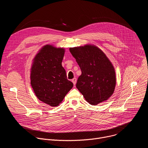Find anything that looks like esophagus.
<instances>
[{
  "instance_id": "obj_1",
  "label": "esophagus",
  "mask_w": 148,
  "mask_h": 148,
  "mask_svg": "<svg viewBox=\"0 0 148 148\" xmlns=\"http://www.w3.org/2000/svg\"><path fill=\"white\" fill-rule=\"evenodd\" d=\"M71 81L73 82V84H74V85L75 86V84H76V82H77V78H74L71 80Z\"/></svg>"
}]
</instances>
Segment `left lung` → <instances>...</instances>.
<instances>
[{
	"mask_svg": "<svg viewBox=\"0 0 148 148\" xmlns=\"http://www.w3.org/2000/svg\"><path fill=\"white\" fill-rule=\"evenodd\" d=\"M70 51L81 70L76 87L84 98L92 105L107 100L114 92L116 76L107 56L91 45L71 47Z\"/></svg>",
	"mask_w": 148,
	"mask_h": 148,
	"instance_id": "1",
	"label": "left lung"
}]
</instances>
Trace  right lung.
<instances>
[{"mask_svg": "<svg viewBox=\"0 0 148 148\" xmlns=\"http://www.w3.org/2000/svg\"><path fill=\"white\" fill-rule=\"evenodd\" d=\"M65 49L47 45L33 59L30 71V84L37 98L51 107L61 103L73 88L67 78L62 61Z\"/></svg>", "mask_w": 148, "mask_h": 148, "instance_id": "obj_1", "label": "right lung"}]
</instances>
